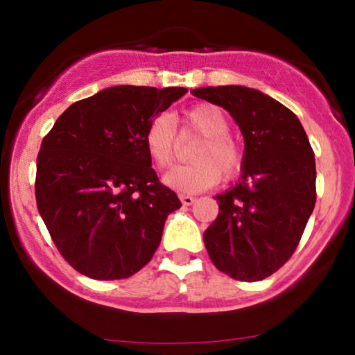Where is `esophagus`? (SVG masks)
Wrapping results in <instances>:
<instances>
[{"mask_svg": "<svg viewBox=\"0 0 355 355\" xmlns=\"http://www.w3.org/2000/svg\"><path fill=\"white\" fill-rule=\"evenodd\" d=\"M180 202L183 205H191L195 202V197H191V195H180Z\"/></svg>", "mask_w": 355, "mask_h": 355, "instance_id": "obj_1", "label": "esophagus"}]
</instances>
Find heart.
I'll list each match as a JSON object with an SVG mask.
<instances>
[{
  "mask_svg": "<svg viewBox=\"0 0 355 355\" xmlns=\"http://www.w3.org/2000/svg\"><path fill=\"white\" fill-rule=\"evenodd\" d=\"M187 128L200 133L202 140L195 145L191 158L195 162L177 165L165 173L164 183L183 193H198L211 189L222 180L235 177L243 162V152L239 141L230 135V121L217 105L200 103L183 113ZM144 144L150 162L157 168L172 164L177 152V126L166 113L153 116L145 130Z\"/></svg>",
  "mask_w": 355,
  "mask_h": 355,
  "instance_id": "b5f03b06",
  "label": "heart"
}]
</instances>
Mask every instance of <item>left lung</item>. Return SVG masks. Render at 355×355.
Wrapping results in <instances>:
<instances>
[{"instance_id": "1", "label": "left lung", "mask_w": 355, "mask_h": 355, "mask_svg": "<svg viewBox=\"0 0 355 355\" xmlns=\"http://www.w3.org/2000/svg\"><path fill=\"white\" fill-rule=\"evenodd\" d=\"M191 95L230 113L245 141L242 175L215 197L218 217L203 234L220 272L257 282L299 245L315 205V157L299 118L259 89L229 85Z\"/></svg>"}]
</instances>
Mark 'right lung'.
Instances as JSON below:
<instances>
[{"label": "right lung", "instance_id": "obj_1", "mask_svg": "<svg viewBox=\"0 0 355 355\" xmlns=\"http://www.w3.org/2000/svg\"><path fill=\"white\" fill-rule=\"evenodd\" d=\"M185 88L120 85L61 113L36 160L38 211L63 259L96 280L128 279L160 245L180 209L158 182L144 135Z\"/></svg>", "mask_w": 355, "mask_h": 355}]
</instances>
